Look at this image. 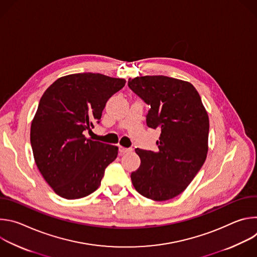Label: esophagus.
Masks as SVG:
<instances>
[{"label": "esophagus", "instance_id": "obj_1", "mask_svg": "<svg viewBox=\"0 0 257 257\" xmlns=\"http://www.w3.org/2000/svg\"><path fill=\"white\" fill-rule=\"evenodd\" d=\"M119 151H120L121 154H127V153L132 152V149H126V148H123V146H120Z\"/></svg>", "mask_w": 257, "mask_h": 257}]
</instances>
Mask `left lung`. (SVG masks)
Listing matches in <instances>:
<instances>
[{
	"label": "left lung",
	"instance_id": "left-lung-1",
	"mask_svg": "<svg viewBox=\"0 0 257 257\" xmlns=\"http://www.w3.org/2000/svg\"><path fill=\"white\" fill-rule=\"evenodd\" d=\"M129 88L151 105L150 128L161 129L158 152L136 149L141 164L132 172L136 191L156 201L184 191L205 162L208 151V115L195 87L180 79L158 75L128 81Z\"/></svg>",
	"mask_w": 257,
	"mask_h": 257
}]
</instances>
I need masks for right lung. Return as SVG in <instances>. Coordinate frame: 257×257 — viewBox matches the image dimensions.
Wrapping results in <instances>:
<instances>
[{
    "label": "right lung",
    "instance_id": "obj_1",
    "mask_svg": "<svg viewBox=\"0 0 257 257\" xmlns=\"http://www.w3.org/2000/svg\"><path fill=\"white\" fill-rule=\"evenodd\" d=\"M125 83L99 73H77L57 79L43 94L30 143L36 166L59 196L89 195L116 160L117 146L88 139L84 132L99 123L107 99Z\"/></svg>",
    "mask_w": 257,
    "mask_h": 257
}]
</instances>
